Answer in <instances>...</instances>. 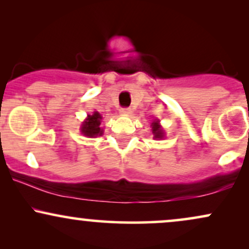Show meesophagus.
<instances>
[{
  "instance_id": "34e87169",
  "label": "esophagus",
  "mask_w": 249,
  "mask_h": 249,
  "mask_svg": "<svg viewBox=\"0 0 249 249\" xmlns=\"http://www.w3.org/2000/svg\"><path fill=\"white\" fill-rule=\"evenodd\" d=\"M121 113L122 115H130L131 108L130 107H123V108H121Z\"/></svg>"
}]
</instances>
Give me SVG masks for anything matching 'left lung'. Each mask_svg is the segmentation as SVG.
Returning a JSON list of instances; mask_svg holds the SVG:
<instances>
[{
	"label": "left lung",
	"instance_id": "1",
	"mask_svg": "<svg viewBox=\"0 0 249 249\" xmlns=\"http://www.w3.org/2000/svg\"><path fill=\"white\" fill-rule=\"evenodd\" d=\"M151 126H152V133H153V138L154 139H162V138H164V137H165L164 130H162L160 124H159L158 119H154Z\"/></svg>",
	"mask_w": 249,
	"mask_h": 249
}]
</instances>
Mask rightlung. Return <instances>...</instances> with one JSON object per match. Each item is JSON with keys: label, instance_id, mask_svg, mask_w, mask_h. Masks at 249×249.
<instances>
[{"label": "right lung", "instance_id": "right-lung-1", "mask_svg": "<svg viewBox=\"0 0 249 249\" xmlns=\"http://www.w3.org/2000/svg\"><path fill=\"white\" fill-rule=\"evenodd\" d=\"M102 116L97 111L93 115H89L88 118L83 122L81 126V132L89 138H96L97 136H102L103 128L101 127Z\"/></svg>", "mask_w": 249, "mask_h": 249}]
</instances>
